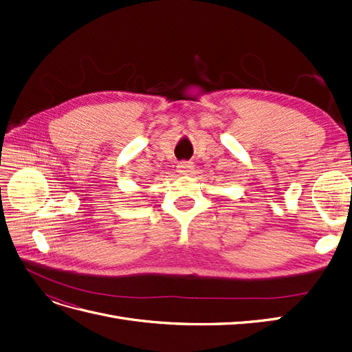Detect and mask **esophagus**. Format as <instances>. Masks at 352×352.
Instances as JSON below:
<instances>
[{"instance_id": "1", "label": "esophagus", "mask_w": 352, "mask_h": 352, "mask_svg": "<svg viewBox=\"0 0 352 352\" xmlns=\"http://www.w3.org/2000/svg\"><path fill=\"white\" fill-rule=\"evenodd\" d=\"M192 168H194V164L190 162H180L177 164V172L180 175H190L192 173Z\"/></svg>"}]
</instances>
